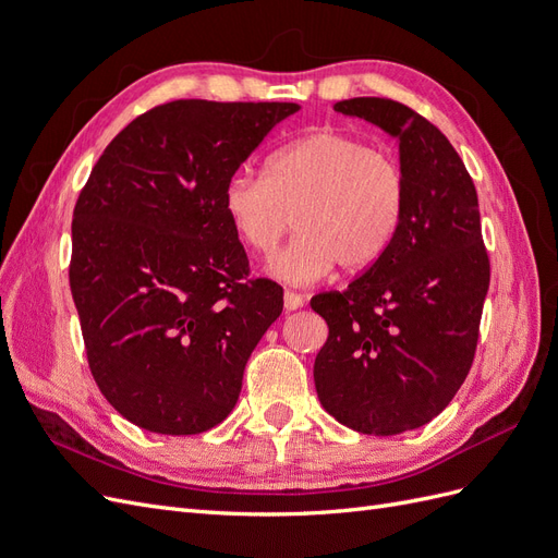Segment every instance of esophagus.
<instances>
[{
    "label": "esophagus",
    "instance_id": "obj_1",
    "mask_svg": "<svg viewBox=\"0 0 558 558\" xmlns=\"http://www.w3.org/2000/svg\"><path fill=\"white\" fill-rule=\"evenodd\" d=\"M302 305H305V298H302L300 293H293V291H286L283 293V307L293 312V310H300Z\"/></svg>",
    "mask_w": 558,
    "mask_h": 558
}]
</instances>
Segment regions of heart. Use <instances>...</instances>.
I'll use <instances>...</instances> for the list:
<instances>
[{"instance_id": "obj_1", "label": "heart", "mask_w": 558, "mask_h": 558, "mask_svg": "<svg viewBox=\"0 0 558 558\" xmlns=\"http://www.w3.org/2000/svg\"><path fill=\"white\" fill-rule=\"evenodd\" d=\"M223 211L256 256L277 248L293 216L298 232L269 272L305 286L337 263L344 272H361L384 256L402 221L404 174L391 154L353 134L312 132L269 156L263 179L232 177Z\"/></svg>"}]
</instances>
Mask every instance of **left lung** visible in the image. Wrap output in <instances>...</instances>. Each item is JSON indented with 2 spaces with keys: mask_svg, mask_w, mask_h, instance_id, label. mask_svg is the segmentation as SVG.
Listing matches in <instances>:
<instances>
[{
  "mask_svg": "<svg viewBox=\"0 0 558 558\" xmlns=\"http://www.w3.org/2000/svg\"><path fill=\"white\" fill-rule=\"evenodd\" d=\"M398 140L404 211L391 246L344 291L318 293L328 340L314 361L320 404L365 435L428 424L465 381L492 279L477 191L445 134L386 97L335 105Z\"/></svg>",
  "mask_w": 558,
  "mask_h": 558,
  "instance_id": "1",
  "label": "left lung"
}]
</instances>
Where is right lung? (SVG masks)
I'll return each mask as SVG.
<instances>
[{"label":"right lung","instance_id":"add662e5","mask_svg":"<svg viewBox=\"0 0 558 558\" xmlns=\"http://www.w3.org/2000/svg\"><path fill=\"white\" fill-rule=\"evenodd\" d=\"M293 102L174 99L121 130L76 199L70 286L90 373L134 426L205 433L283 310L248 277L223 189Z\"/></svg>","mask_w":558,"mask_h":558}]
</instances>
